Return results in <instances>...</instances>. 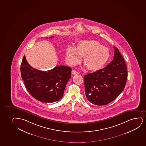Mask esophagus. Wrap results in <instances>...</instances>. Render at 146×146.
Returning a JSON list of instances; mask_svg holds the SVG:
<instances>
[{
  "mask_svg": "<svg viewBox=\"0 0 146 146\" xmlns=\"http://www.w3.org/2000/svg\"><path fill=\"white\" fill-rule=\"evenodd\" d=\"M71 73H72V74H73V75H77V74H79V72L75 70H72V71H71Z\"/></svg>",
  "mask_w": 146,
  "mask_h": 146,
  "instance_id": "esophagus-1",
  "label": "esophagus"
}]
</instances>
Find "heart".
I'll return each mask as SVG.
<instances>
[{"label": "heart", "instance_id": "heart-1", "mask_svg": "<svg viewBox=\"0 0 146 146\" xmlns=\"http://www.w3.org/2000/svg\"><path fill=\"white\" fill-rule=\"evenodd\" d=\"M68 63L75 65L83 56V62L89 70L96 71L102 68L110 58V50L99 42L86 40L79 42L77 47L69 46L66 51Z\"/></svg>", "mask_w": 146, "mask_h": 146}]
</instances>
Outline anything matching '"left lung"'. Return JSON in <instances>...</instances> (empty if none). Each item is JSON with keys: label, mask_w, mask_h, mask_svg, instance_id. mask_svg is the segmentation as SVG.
<instances>
[{"label": "left lung", "mask_w": 146, "mask_h": 146, "mask_svg": "<svg viewBox=\"0 0 146 146\" xmlns=\"http://www.w3.org/2000/svg\"><path fill=\"white\" fill-rule=\"evenodd\" d=\"M113 48L114 57L110 63L104 68L85 75L86 96L94 104H108L117 98L126 85V64L118 49Z\"/></svg>", "instance_id": "obj_1"}]
</instances>
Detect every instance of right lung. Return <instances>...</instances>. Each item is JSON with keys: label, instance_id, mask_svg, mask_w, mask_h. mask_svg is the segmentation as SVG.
<instances>
[{"label": "right lung", "instance_id": "add662e5", "mask_svg": "<svg viewBox=\"0 0 146 146\" xmlns=\"http://www.w3.org/2000/svg\"><path fill=\"white\" fill-rule=\"evenodd\" d=\"M71 70L70 67L60 65L47 71L39 70L29 64L25 55L21 65L25 88L32 96L42 102H54L61 99Z\"/></svg>", "mask_w": 146, "mask_h": 146}]
</instances>
